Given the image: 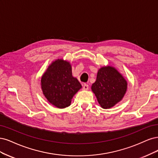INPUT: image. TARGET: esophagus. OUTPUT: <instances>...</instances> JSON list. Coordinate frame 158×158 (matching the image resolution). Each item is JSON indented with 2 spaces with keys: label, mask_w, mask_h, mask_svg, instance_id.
Returning <instances> with one entry per match:
<instances>
[{
  "label": "esophagus",
  "mask_w": 158,
  "mask_h": 158,
  "mask_svg": "<svg viewBox=\"0 0 158 158\" xmlns=\"http://www.w3.org/2000/svg\"><path fill=\"white\" fill-rule=\"evenodd\" d=\"M83 89L84 90H87L89 89V85L87 84H84L83 86Z\"/></svg>",
  "instance_id": "obj_1"
}]
</instances>
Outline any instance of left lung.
I'll return each instance as SVG.
<instances>
[{
    "label": "left lung",
    "mask_w": 158,
    "mask_h": 158,
    "mask_svg": "<svg viewBox=\"0 0 158 158\" xmlns=\"http://www.w3.org/2000/svg\"><path fill=\"white\" fill-rule=\"evenodd\" d=\"M91 89L102 108L109 109L123 99L127 92V82L118 69L106 65L98 69Z\"/></svg>",
    "instance_id": "1"
}]
</instances>
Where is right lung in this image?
Masks as SVG:
<instances>
[{
	"label": "right lung",
	"instance_id": "add662e5",
	"mask_svg": "<svg viewBox=\"0 0 158 158\" xmlns=\"http://www.w3.org/2000/svg\"><path fill=\"white\" fill-rule=\"evenodd\" d=\"M40 85L45 98L58 108L69 106L73 96L82 88L79 81L73 77L72 65L64 59L50 64L41 77Z\"/></svg>",
	"mask_w": 158,
	"mask_h": 158
}]
</instances>
